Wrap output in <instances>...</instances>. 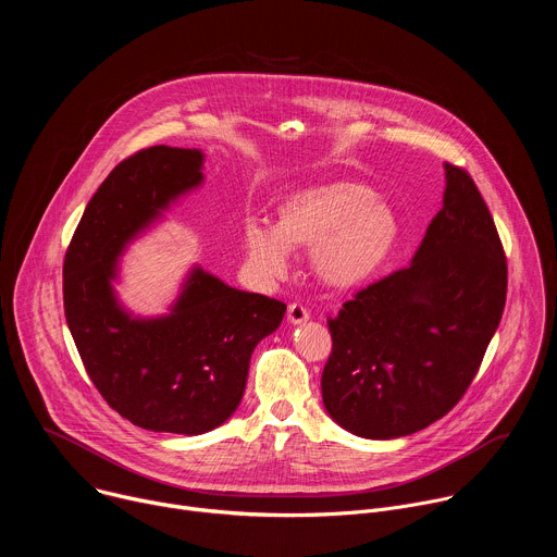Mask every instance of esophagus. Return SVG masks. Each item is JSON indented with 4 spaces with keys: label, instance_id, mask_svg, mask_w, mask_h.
<instances>
[{
    "label": "esophagus",
    "instance_id": "1",
    "mask_svg": "<svg viewBox=\"0 0 557 557\" xmlns=\"http://www.w3.org/2000/svg\"><path fill=\"white\" fill-rule=\"evenodd\" d=\"M286 314H288V322L290 324H304V322H308V317H310V312L301 304H290Z\"/></svg>",
    "mask_w": 557,
    "mask_h": 557
}]
</instances>
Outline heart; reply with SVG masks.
I'll return each mask as SVG.
<instances>
[{
  "instance_id": "b5f03b06",
  "label": "heart",
  "mask_w": 557,
  "mask_h": 557,
  "mask_svg": "<svg viewBox=\"0 0 557 557\" xmlns=\"http://www.w3.org/2000/svg\"><path fill=\"white\" fill-rule=\"evenodd\" d=\"M396 237L399 220L392 207L355 181L288 194L277 207L275 226L260 218L245 222V249L262 277H282L290 264V247H310V267L331 288L370 280L392 253Z\"/></svg>"
}]
</instances>
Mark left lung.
Instances as JSON below:
<instances>
[{
	"instance_id": "8db88e82",
	"label": "left lung",
	"mask_w": 557,
	"mask_h": 557,
	"mask_svg": "<svg viewBox=\"0 0 557 557\" xmlns=\"http://www.w3.org/2000/svg\"><path fill=\"white\" fill-rule=\"evenodd\" d=\"M443 209L410 267L329 317V414L363 438H399L443 419L467 392L500 324L507 258L471 176L445 163Z\"/></svg>"
}]
</instances>
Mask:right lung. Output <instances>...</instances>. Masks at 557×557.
Instances as JSON below:
<instances>
[{
  "mask_svg": "<svg viewBox=\"0 0 557 557\" xmlns=\"http://www.w3.org/2000/svg\"><path fill=\"white\" fill-rule=\"evenodd\" d=\"M202 151L153 145L119 163L78 222L63 260L67 329L88 376L129 423L205 434L240 406L253 348L286 304L194 269L165 317L127 314L112 288L125 245L202 183Z\"/></svg>",
  "mask_w": 557,
  "mask_h": 557,
  "instance_id": "right-lung-1",
  "label": "right lung"
}]
</instances>
